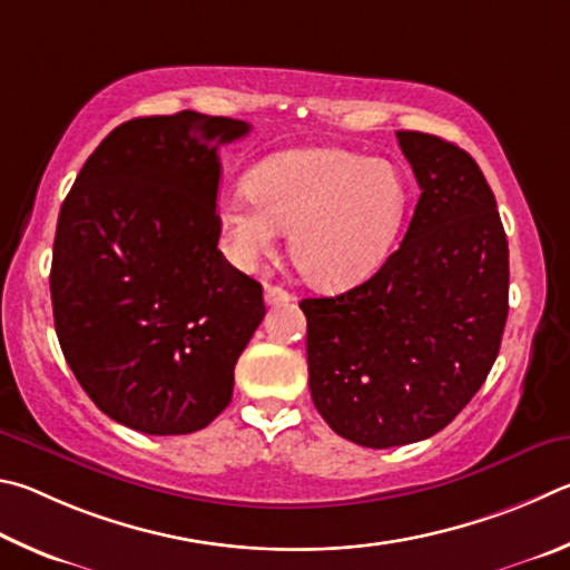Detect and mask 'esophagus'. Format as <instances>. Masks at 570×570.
Returning <instances> with one entry per match:
<instances>
[{"label":"esophagus","instance_id":"34e87169","mask_svg":"<svg viewBox=\"0 0 570 570\" xmlns=\"http://www.w3.org/2000/svg\"><path fill=\"white\" fill-rule=\"evenodd\" d=\"M293 301V295L283 291V287L277 285H265V303L267 305H287Z\"/></svg>","mask_w":570,"mask_h":570}]
</instances>
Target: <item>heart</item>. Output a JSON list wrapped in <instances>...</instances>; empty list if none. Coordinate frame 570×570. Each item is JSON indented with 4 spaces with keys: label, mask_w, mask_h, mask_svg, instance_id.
Instances as JSON below:
<instances>
[{
    "label": "heart",
    "mask_w": 570,
    "mask_h": 570,
    "mask_svg": "<svg viewBox=\"0 0 570 570\" xmlns=\"http://www.w3.org/2000/svg\"><path fill=\"white\" fill-rule=\"evenodd\" d=\"M407 209V185L393 163L337 147L277 153L249 173V187L217 199L223 253L239 269L275 253L291 227V255L323 287L371 277L391 253Z\"/></svg>",
    "instance_id": "obj_1"
}]
</instances>
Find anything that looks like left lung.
<instances>
[{
    "label": "left lung",
    "mask_w": 570,
    "mask_h": 570,
    "mask_svg": "<svg viewBox=\"0 0 570 570\" xmlns=\"http://www.w3.org/2000/svg\"><path fill=\"white\" fill-rule=\"evenodd\" d=\"M397 135L421 197L401 247L335 297H307L317 413L365 448L425 441L481 391L508 317V239L493 189L453 142Z\"/></svg>",
    "instance_id": "8db88e82"
}]
</instances>
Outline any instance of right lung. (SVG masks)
Returning <instances> with one entry per match:
<instances>
[{"instance_id":"1","label":"right lung","mask_w":570,"mask_h":570,"mask_svg":"<svg viewBox=\"0 0 570 570\" xmlns=\"http://www.w3.org/2000/svg\"><path fill=\"white\" fill-rule=\"evenodd\" d=\"M243 119L137 117L79 169L57 219L55 331L92 403L147 435L203 431L229 405L263 285L217 249L219 147Z\"/></svg>"}]
</instances>
